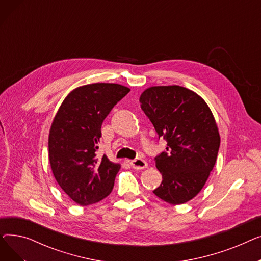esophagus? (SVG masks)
Wrapping results in <instances>:
<instances>
[{
	"label": "esophagus",
	"instance_id": "34e87169",
	"mask_svg": "<svg viewBox=\"0 0 261 261\" xmlns=\"http://www.w3.org/2000/svg\"><path fill=\"white\" fill-rule=\"evenodd\" d=\"M130 165L132 166V168H134L136 170H142V169L147 168L148 163L145 160L138 158V159H135V160H132L130 162Z\"/></svg>",
	"mask_w": 261,
	"mask_h": 261
}]
</instances>
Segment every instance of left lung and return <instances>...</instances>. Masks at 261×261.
I'll list each match as a JSON object with an SVG mask.
<instances>
[{"instance_id": "left-lung-1", "label": "left lung", "mask_w": 261, "mask_h": 261, "mask_svg": "<svg viewBox=\"0 0 261 261\" xmlns=\"http://www.w3.org/2000/svg\"><path fill=\"white\" fill-rule=\"evenodd\" d=\"M141 108L167 151L155 156L163 181L153 194L177 205L195 198L206 183L217 160L220 135L207 103L180 86L151 87L140 97Z\"/></svg>"}]
</instances>
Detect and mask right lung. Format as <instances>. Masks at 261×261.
Segmentation results:
<instances>
[{"instance_id":"obj_1","label":"right lung","mask_w":261,"mask_h":261,"mask_svg":"<svg viewBox=\"0 0 261 261\" xmlns=\"http://www.w3.org/2000/svg\"><path fill=\"white\" fill-rule=\"evenodd\" d=\"M130 92L116 84H92L68 94L55 116L48 136L53 174L74 202H99L113 189L119 164L97 156L101 125L113 107Z\"/></svg>"}]
</instances>
